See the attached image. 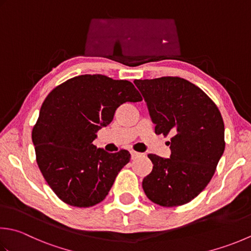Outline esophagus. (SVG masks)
<instances>
[{"mask_svg": "<svg viewBox=\"0 0 251 251\" xmlns=\"http://www.w3.org/2000/svg\"><path fill=\"white\" fill-rule=\"evenodd\" d=\"M130 154H131V159L135 160L138 158V156L142 155V153H139V152H136V151H130Z\"/></svg>", "mask_w": 251, "mask_h": 251, "instance_id": "esophagus-1", "label": "esophagus"}]
</instances>
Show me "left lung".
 I'll return each instance as SVG.
<instances>
[{
	"label": "left lung",
	"mask_w": 251,
	"mask_h": 251,
	"mask_svg": "<svg viewBox=\"0 0 251 251\" xmlns=\"http://www.w3.org/2000/svg\"><path fill=\"white\" fill-rule=\"evenodd\" d=\"M148 105L156 135H172L170 159L148 154L153 168L142 180L152 202L178 207L202 191L225 149L224 122L215 103L179 77L136 79Z\"/></svg>",
	"instance_id": "1"
}]
</instances>
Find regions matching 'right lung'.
I'll return each instance as SVG.
<instances>
[{
	"label": "right lung",
	"instance_id": "add662e5",
	"mask_svg": "<svg viewBox=\"0 0 251 251\" xmlns=\"http://www.w3.org/2000/svg\"><path fill=\"white\" fill-rule=\"evenodd\" d=\"M141 100L130 81L99 74L71 78L49 93L31 137L39 169L62 201L88 208L106 197L130 153H109L92 141L121 104Z\"/></svg>",
	"mask_w": 251,
	"mask_h": 251
}]
</instances>
